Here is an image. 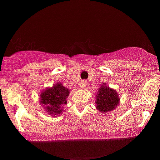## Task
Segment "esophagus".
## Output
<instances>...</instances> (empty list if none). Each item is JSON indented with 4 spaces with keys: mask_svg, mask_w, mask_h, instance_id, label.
I'll list each match as a JSON object with an SVG mask.
<instances>
[{
    "mask_svg": "<svg viewBox=\"0 0 160 160\" xmlns=\"http://www.w3.org/2000/svg\"><path fill=\"white\" fill-rule=\"evenodd\" d=\"M86 85H87V82H86V80H83V81L80 82V86H81V88H85Z\"/></svg>",
    "mask_w": 160,
    "mask_h": 160,
    "instance_id": "1",
    "label": "esophagus"
}]
</instances>
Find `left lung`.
Returning a JSON list of instances; mask_svg holds the SVG:
<instances>
[{
  "label": "left lung",
  "mask_w": 160,
  "mask_h": 160,
  "mask_svg": "<svg viewBox=\"0 0 160 160\" xmlns=\"http://www.w3.org/2000/svg\"><path fill=\"white\" fill-rule=\"evenodd\" d=\"M120 102V98L114 89L102 85L96 95V108L102 113H106L115 109Z\"/></svg>",
  "instance_id": "1"
}]
</instances>
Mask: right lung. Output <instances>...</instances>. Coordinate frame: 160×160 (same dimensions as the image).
<instances>
[{
	"mask_svg": "<svg viewBox=\"0 0 160 160\" xmlns=\"http://www.w3.org/2000/svg\"><path fill=\"white\" fill-rule=\"evenodd\" d=\"M69 90L61 83H56L52 88L46 89L40 95V103L50 115H59L67 104Z\"/></svg>",
	"mask_w": 160,
	"mask_h": 160,
	"instance_id": "obj_1",
	"label": "right lung"
}]
</instances>
